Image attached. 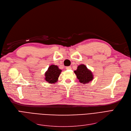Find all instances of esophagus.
<instances>
[{
  "label": "esophagus",
  "mask_w": 131,
  "mask_h": 131,
  "mask_svg": "<svg viewBox=\"0 0 131 131\" xmlns=\"http://www.w3.org/2000/svg\"><path fill=\"white\" fill-rule=\"evenodd\" d=\"M66 69H67V70H70L71 69V67L70 66H69V67H66Z\"/></svg>",
  "instance_id": "1"
}]
</instances>
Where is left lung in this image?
Here are the masks:
<instances>
[{"mask_svg": "<svg viewBox=\"0 0 131 131\" xmlns=\"http://www.w3.org/2000/svg\"><path fill=\"white\" fill-rule=\"evenodd\" d=\"M79 82L83 84H87L93 79V73L84 64L78 66L76 70L74 71Z\"/></svg>", "mask_w": 131, "mask_h": 131, "instance_id": "8db88e82", "label": "left lung"}]
</instances>
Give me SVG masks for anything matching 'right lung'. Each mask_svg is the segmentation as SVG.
Returning a JSON list of instances; mask_svg holds the SVG:
<instances>
[{
    "mask_svg": "<svg viewBox=\"0 0 131 131\" xmlns=\"http://www.w3.org/2000/svg\"><path fill=\"white\" fill-rule=\"evenodd\" d=\"M61 71L62 70L57 66L54 64L50 66L45 73V80L50 84L55 83L57 82Z\"/></svg>",
    "mask_w": 131,
    "mask_h": 131,
    "instance_id": "obj_1",
    "label": "right lung"
}]
</instances>
